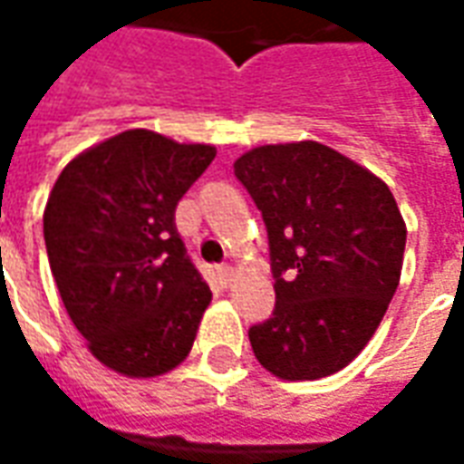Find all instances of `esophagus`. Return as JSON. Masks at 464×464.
Returning a JSON list of instances; mask_svg holds the SVG:
<instances>
[{
	"label": "esophagus",
	"instance_id": "1",
	"mask_svg": "<svg viewBox=\"0 0 464 464\" xmlns=\"http://www.w3.org/2000/svg\"><path fill=\"white\" fill-rule=\"evenodd\" d=\"M218 281L223 283V285H228V283H231V278H233V268L231 266H221V268H218Z\"/></svg>",
	"mask_w": 464,
	"mask_h": 464
}]
</instances>
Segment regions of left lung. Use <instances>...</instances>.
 <instances>
[{"instance_id":"1","label":"left lung","mask_w":464,"mask_h":464,"mask_svg":"<svg viewBox=\"0 0 464 464\" xmlns=\"http://www.w3.org/2000/svg\"><path fill=\"white\" fill-rule=\"evenodd\" d=\"M263 213L276 308L251 325L263 368L318 380L368 345L398 291L405 221L378 176L318 141L258 146L233 163Z\"/></svg>"}]
</instances>
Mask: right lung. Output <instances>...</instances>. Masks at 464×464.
Here are the masks:
<instances>
[{
    "label": "right lung",
    "instance_id": "1",
    "mask_svg": "<svg viewBox=\"0 0 464 464\" xmlns=\"http://www.w3.org/2000/svg\"><path fill=\"white\" fill-rule=\"evenodd\" d=\"M216 159L206 143L131 129L79 153L44 208L52 276L106 368L169 372L191 353L211 288L176 231V206Z\"/></svg>",
    "mask_w": 464,
    "mask_h": 464
}]
</instances>
